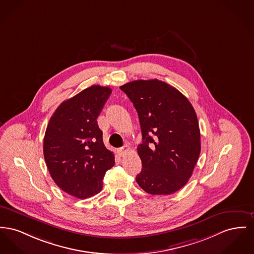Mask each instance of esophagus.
<instances>
[{"label": "esophagus", "mask_w": 254, "mask_h": 254, "mask_svg": "<svg viewBox=\"0 0 254 254\" xmlns=\"http://www.w3.org/2000/svg\"><path fill=\"white\" fill-rule=\"evenodd\" d=\"M129 150V147L128 146H124L123 148H121V149H118L117 150V152H118V155L121 156V157H123V156H125L127 153V151Z\"/></svg>", "instance_id": "1"}]
</instances>
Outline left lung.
Returning a JSON list of instances; mask_svg holds the SVG:
<instances>
[{"label":"left lung","instance_id":"obj_1","mask_svg":"<svg viewBox=\"0 0 254 254\" xmlns=\"http://www.w3.org/2000/svg\"><path fill=\"white\" fill-rule=\"evenodd\" d=\"M138 113L142 171L136 181L147 193L171 194L192 176L200 153V132L194 107L179 90L158 79L122 85Z\"/></svg>","mask_w":254,"mask_h":254}]
</instances>
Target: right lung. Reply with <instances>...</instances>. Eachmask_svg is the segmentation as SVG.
Here are the masks:
<instances>
[{"mask_svg":"<svg viewBox=\"0 0 254 254\" xmlns=\"http://www.w3.org/2000/svg\"><path fill=\"white\" fill-rule=\"evenodd\" d=\"M112 90L92 85L63 102L49 121L44 158L56 184L67 194L87 198L103 189L114 154L105 148L99 117Z\"/></svg>","mask_w":254,"mask_h":254,"instance_id":"right-lung-1","label":"right lung"}]
</instances>
